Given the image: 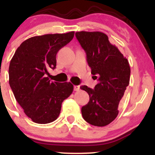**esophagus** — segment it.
I'll return each instance as SVG.
<instances>
[{
    "mask_svg": "<svg viewBox=\"0 0 155 155\" xmlns=\"http://www.w3.org/2000/svg\"><path fill=\"white\" fill-rule=\"evenodd\" d=\"M79 90H80V86H79V85H76V86H74V90H75V91H79Z\"/></svg>",
    "mask_w": 155,
    "mask_h": 155,
    "instance_id": "esophagus-1",
    "label": "esophagus"
}]
</instances>
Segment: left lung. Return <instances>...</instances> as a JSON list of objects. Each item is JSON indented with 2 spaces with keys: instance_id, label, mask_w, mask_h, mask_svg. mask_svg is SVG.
<instances>
[{
  "instance_id": "1",
  "label": "left lung",
  "mask_w": 155,
  "mask_h": 155,
  "mask_svg": "<svg viewBox=\"0 0 155 155\" xmlns=\"http://www.w3.org/2000/svg\"><path fill=\"white\" fill-rule=\"evenodd\" d=\"M76 37L87 54L91 74L97 78L95 88L81 86L90 96V101L81 108L86 122L104 127L118 115V106L128 86L130 68L127 58L102 32H76Z\"/></svg>"
}]
</instances>
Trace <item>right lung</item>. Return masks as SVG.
<instances>
[{
    "instance_id": "right-lung-1",
    "label": "right lung",
    "mask_w": 155,
    "mask_h": 155,
    "mask_svg": "<svg viewBox=\"0 0 155 155\" xmlns=\"http://www.w3.org/2000/svg\"><path fill=\"white\" fill-rule=\"evenodd\" d=\"M74 31L31 37L23 41L11 60L9 85L16 100L33 122L50 123L59 117L63 101L71 95V82L51 81L47 75L56 67L58 51Z\"/></svg>"
}]
</instances>
